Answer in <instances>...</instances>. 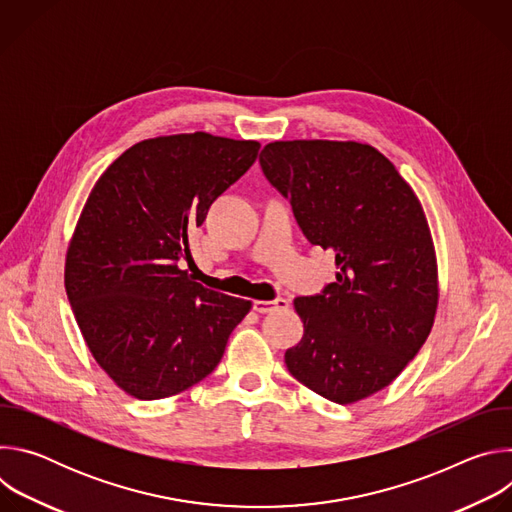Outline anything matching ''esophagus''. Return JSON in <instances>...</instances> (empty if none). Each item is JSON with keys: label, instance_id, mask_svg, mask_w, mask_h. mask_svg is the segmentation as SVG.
Wrapping results in <instances>:
<instances>
[{"label": "esophagus", "instance_id": "obj_1", "mask_svg": "<svg viewBox=\"0 0 512 512\" xmlns=\"http://www.w3.org/2000/svg\"><path fill=\"white\" fill-rule=\"evenodd\" d=\"M289 302L285 298H277V300H257L253 304V310L259 312V314H267V312H273V310H283L287 308Z\"/></svg>", "mask_w": 512, "mask_h": 512}]
</instances>
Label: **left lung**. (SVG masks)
<instances>
[{"label": "left lung", "mask_w": 512, "mask_h": 512, "mask_svg": "<svg viewBox=\"0 0 512 512\" xmlns=\"http://www.w3.org/2000/svg\"><path fill=\"white\" fill-rule=\"evenodd\" d=\"M265 178L291 202L306 239L336 253V281L296 298L304 322L287 371L314 393L356 403L391 385L427 340L437 261L419 198L369 143H267Z\"/></svg>", "instance_id": "1"}]
</instances>
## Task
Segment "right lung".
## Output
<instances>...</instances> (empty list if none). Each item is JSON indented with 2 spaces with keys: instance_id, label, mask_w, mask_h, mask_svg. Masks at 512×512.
<instances>
[{
  "instance_id": "add662e5",
  "label": "right lung",
  "mask_w": 512,
  "mask_h": 512,
  "mask_svg": "<svg viewBox=\"0 0 512 512\" xmlns=\"http://www.w3.org/2000/svg\"><path fill=\"white\" fill-rule=\"evenodd\" d=\"M261 143L204 131L143 139L97 180L70 239L66 296L99 367L154 401L208 377L251 302L180 269L210 204L257 160Z\"/></svg>"
}]
</instances>
